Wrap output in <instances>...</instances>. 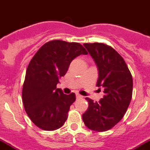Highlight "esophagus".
Returning <instances> with one entry per match:
<instances>
[{
  "instance_id": "obj_1",
  "label": "esophagus",
  "mask_w": 150,
  "mask_h": 150,
  "mask_svg": "<svg viewBox=\"0 0 150 150\" xmlns=\"http://www.w3.org/2000/svg\"><path fill=\"white\" fill-rule=\"evenodd\" d=\"M83 98V96H81V95L79 94H76V98L77 99H79V98Z\"/></svg>"
}]
</instances>
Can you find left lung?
I'll return each instance as SVG.
<instances>
[{
    "instance_id": "left-lung-1",
    "label": "left lung",
    "mask_w": 150,
    "mask_h": 150,
    "mask_svg": "<svg viewBox=\"0 0 150 150\" xmlns=\"http://www.w3.org/2000/svg\"><path fill=\"white\" fill-rule=\"evenodd\" d=\"M98 68L96 86L104 88L105 96L98 102L86 98L87 110L82 115L91 130L105 132L119 122L132 96V74L124 58L110 46L102 43H83Z\"/></svg>"
}]
</instances>
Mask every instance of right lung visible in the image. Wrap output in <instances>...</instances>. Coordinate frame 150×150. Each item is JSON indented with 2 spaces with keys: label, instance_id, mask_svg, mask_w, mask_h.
<instances>
[{
  "label": "right lung",
  "instance_id": "obj_1",
  "mask_svg": "<svg viewBox=\"0 0 150 150\" xmlns=\"http://www.w3.org/2000/svg\"><path fill=\"white\" fill-rule=\"evenodd\" d=\"M87 54L84 47L75 42L53 40L44 43L35 54L26 69L22 89L25 111L40 129H59L68 117L75 95L63 93L57 88L74 58Z\"/></svg>",
  "mask_w": 150,
  "mask_h": 150
}]
</instances>
